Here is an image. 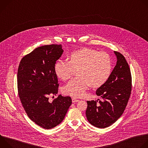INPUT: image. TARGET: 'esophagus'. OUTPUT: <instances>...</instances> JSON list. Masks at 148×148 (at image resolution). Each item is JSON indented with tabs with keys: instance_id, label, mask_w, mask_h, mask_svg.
<instances>
[{
	"instance_id": "34e87169",
	"label": "esophagus",
	"mask_w": 148,
	"mask_h": 148,
	"mask_svg": "<svg viewBox=\"0 0 148 148\" xmlns=\"http://www.w3.org/2000/svg\"><path fill=\"white\" fill-rule=\"evenodd\" d=\"M78 101H79V99H77L75 98H73L72 99V102L73 103H75V102H78Z\"/></svg>"
}]
</instances>
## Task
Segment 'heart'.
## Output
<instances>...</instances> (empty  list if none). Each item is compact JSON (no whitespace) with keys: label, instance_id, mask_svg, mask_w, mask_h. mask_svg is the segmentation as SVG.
<instances>
[{"label":"heart","instance_id":"b5f03b06","mask_svg":"<svg viewBox=\"0 0 148 148\" xmlns=\"http://www.w3.org/2000/svg\"><path fill=\"white\" fill-rule=\"evenodd\" d=\"M57 75L62 80L71 78L77 70L78 77L70 81L63 88L66 95L74 97L85 95L90 85L100 87L107 81L112 70L110 55L105 52L84 48L71 53L68 61L60 60L55 64Z\"/></svg>","mask_w":148,"mask_h":148}]
</instances>
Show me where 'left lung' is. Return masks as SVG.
I'll list each match as a JSON object with an SVG mask.
<instances>
[{
	"instance_id": "obj_1",
	"label": "left lung",
	"mask_w": 148,
	"mask_h": 148,
	"mask_svg": "<svg viewBox=\"0 0 148 148\" xmlns=\"http://www.w3.org/2000/svg\"><path fill=\"white\" fill-rule=\"evenodd\" d=\"M116 64L108 79L96 94L102 101H87L86 116L97 128H105L115 123L122 115L131 95L132 77L124 56L114 51ZM99 100V99H98Z\"/></svg>"
}]
</instances>
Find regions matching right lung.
<instances>
[{
	"instance_id": "obj_1",
	"label": "right lung",
	"mask_w": 148,
	"mask_h": 148,
	"mask_svg": "<svg viewBox=\"0 0 148 148\" xmlns=\"http://www.w3.org/2000/svg\"><path fill=\"white\" fill-rule=\"evenodd\" d=\"M63 51L61 45L36 48L21 60L17 71L20 99L29 118L36 124L50 130L64 119L72 103L70 97L60 95L52 102L49 96L58 93L54 67Z\"/></svg>"
}]
</instances>
